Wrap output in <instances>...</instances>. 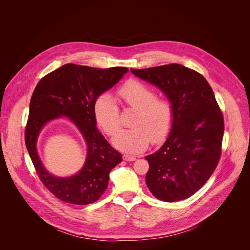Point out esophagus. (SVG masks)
<instances>
[{"label": "esophagus", "mask_w": 250, "mask_h": 250, "mask_svg": "<svg viewBox=\"0 0 250 250\" xmlns=\"http://www.w3.org/2000/svg\"><path fill=\"white\" fill-rule=\"evenodd\" d=\"M123 158H124V160H125V161H134V160L136 159V157H135V156L127 155V154H125V155L123 156Z\"/></svg>", "instance_id": "34e87169"}]
</instances>
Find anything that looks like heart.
Segmentation results:
<instances>
[{
	"instance_id": "obj_1",
	"label": "heart",
	"mask_w": 250,
	"mask_h": 250,
	"mask_svg": "<svg viewBox=\"0 0 250 250\" xmlns=\"http://www.w3.org/2000/svg\"><path fill=\"white\" fill-rule=\"evenodd\" d=\"M118 94L125 104L136 110L130 129L119 130L113 142L117 148L128 153L146 150L150 141L161 142L170 132L174 120L172 104L156 98L155 91L137 80H129L122 85ZM94 115L104 131L112 135L121 125L120 109L109 94H102L94 104Z\"/></svg>"
}]
</instances>
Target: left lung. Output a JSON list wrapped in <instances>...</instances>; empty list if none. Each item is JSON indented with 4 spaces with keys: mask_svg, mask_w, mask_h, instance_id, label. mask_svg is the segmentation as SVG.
<instances>
[{
    "mask_svg": "<svg viewBox=\"0 0 250 250\" xmlns=\"http://www.w3.org/2000/svg\"><path fill=\"white\" fill-rule=\"evenodd\" d=\"M131 72L160 88L174 109L168 138L146 157V185L158 200L187 199L206 184L221 158L225 125L215 94L203 75L180 64Z\"/></svg>",
    "mask_w": 250,
    "mask_h": 250,
    "instance_id": "1",
    "label": "left lung"
}]
</instances>
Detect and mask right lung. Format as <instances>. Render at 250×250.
<instances>
[{"label":"right lung","instance_id":"1","mask_svg":"<svg viewBox=\"0 0 250 250\" xmlns=\"http://www.w3.org/2000/svg\"><path fill=\"white\" fill-rule=\"evenodd\" d=\"M127 71L125 67L98 69L68 63L45 75L35 87L24 131L25 146L41 181L60 201L73 205L98 201L108 188L110 172L122 162V154L96 126L94 104L98 97L117 84ZM59 116L71 118L88 146L84 167L69 178L50 175L36 151L40 130L46 122Z\"/></svg>","mask_w":250,"mask_h":250}]
</instances>
